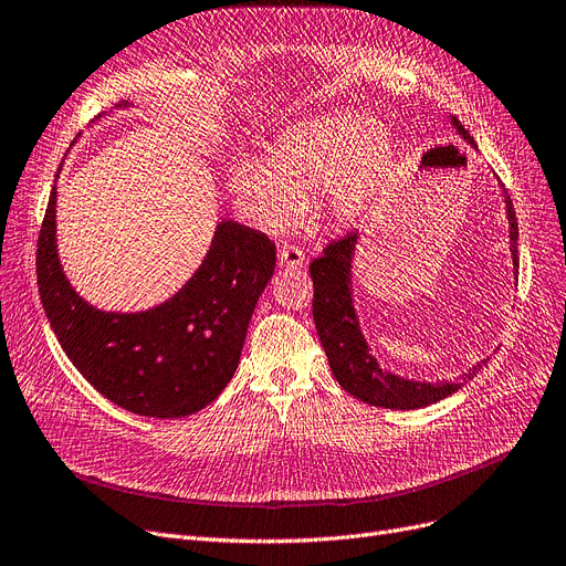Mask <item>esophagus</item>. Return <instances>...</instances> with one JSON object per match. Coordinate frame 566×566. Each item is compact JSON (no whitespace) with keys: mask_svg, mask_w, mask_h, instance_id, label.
Listing matches in <instances>:
<instances>
[{"mask_svg":"<svg viewBox=\"0 0 566 566\" xmlns=\"http://www.w3.org/2000/svg\"><path fill=\"white\" fill-rule=\"evenodd\" d=\"M277 259H280V265H284V268H303L305 251L298 244L284 242L277 249Z\"/></svg>","mask_w":566,"mask_h":566,"instance_id":"esophagus-1","label":"esophagus"}]
</instances>
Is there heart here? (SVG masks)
Masks as SVG:
<instances>
[{"label":"heart","mask_w":566,"mask_h":566,"mask_svg":"<svg viewBox=\"0 0 566 566\" xmlns=\"http://www.w3.org/2000/svg\"><path fill=\"white\" fill-rule=\"evenodd\" d=\"M378 125L357 114H333L286 130L270 158L242 156L228 170L238 205L263 228L296 221L305 198L328 188L331 214L357 219L391 163Z\"/></svg>","instance_id":"heart-1"}]
</instances>
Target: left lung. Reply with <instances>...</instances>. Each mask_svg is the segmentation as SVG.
Instances as JSON below:
<instances>
[{"label":"left lung","instance_id":"obj_1","mask_svg":"<svg viewBox=\"0 0 566 566\" xmlns=\"http://www.w3.org/2000/svg\"><path fill=\"white\" fill-rule=\"evenodd\" d=\"M457 133L467 142L473 144L469 130L457 118H452ZM506 212L511 226V254L513 268L517 275V219L506 193ZM354 247H357V233H347L340 240H333L324 247V254L319 259H312L310 263V277L315 284V298H312V317L319 333V340L328 357V366L336 375L338 385L349 391L354 399H359L375 408H389V410H415L424 408L436 401L446 399V396L462 389L467 380L488 364L483 359L469 368L459 382H415L403 380L399 375H391L380 368V364L373 359L368 352V343L361 336V328L354 315L352 305V256Z\"/></svg>","mask_w":566,"mask_h":566}]
</instances>
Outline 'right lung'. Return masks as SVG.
<instances>
[{
    "label": "right lung",
    "instance_id": "add662e5",
    "mask_svg": "<svg viewBox=\"0 0 566 566\" xmlns=\"http://www.w3.org/2000/svg\"><path fill=\"white\" fill-rule=\"evenodd\" d=\"M55 186L36 240V284L60 347L123 410L172 420L212 403L235 375L247 328L275 270V242L221 221L202 265L163 305L120 315L76 296L57 261Z\"/></svg>",
    "mask_w": 566,
    "mask_h": 566
}]
</instances>
